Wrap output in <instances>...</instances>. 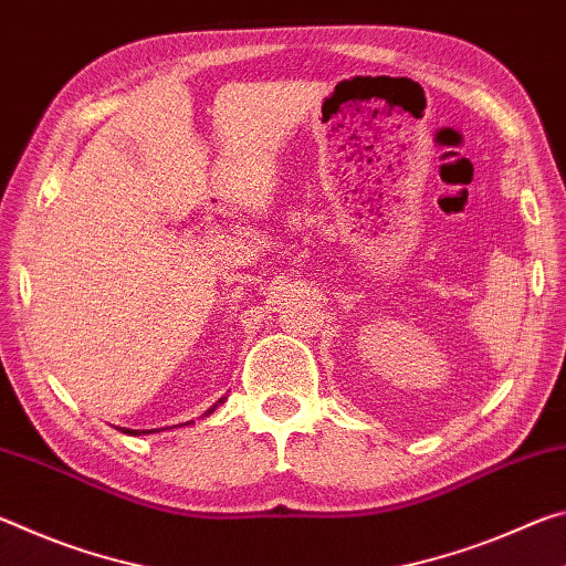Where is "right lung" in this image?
<instances>
[{"instance_id": "right-lung-1", "label": "right lung", "mask_w": 566, "mask_h": 566, "mask_svg": "<svg viewBox=\"0 0 566 566\" xmlns=\"http://www.w3.org/2000/svg\"><path fill=\"white\" fill-rule=\"evenodd\" d=\"M227 397H222V399H219L217 401V405H212V407H209L207 411H205V417H209V415H212V411L219 407V405H222V401H224ZM189 424H195V421H185V424H175V427H161V429H127V427H117L119 429V432H124V434H132V437H142V434H157V432H165V429H177V427H189Z\"/></svg>"}]
</instances>
